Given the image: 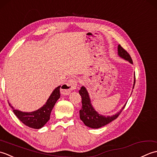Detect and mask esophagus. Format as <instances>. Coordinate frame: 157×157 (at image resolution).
Masks as SVG:
<instances>
[{
	"label": "esophagus",
	"mask_w": 157,
	"mask_h": 157,
	"mask_svg": "<svg viewBox=\"0 0 157 157\" xmlns=\"http://www.w3.org/2000/svg\"><path fill=\"white\" fill-rule=\"evenodd\" d=\"M77 86H78V82L76 79H70L67 82L62 85L61 90L66 94H69L70 92L76 89Z\"/></svg>",
	"instance_id": "34e87169"
}]
</instances>
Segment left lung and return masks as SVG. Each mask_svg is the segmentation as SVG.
Returning <instances> with one entry per match:
<instances>
[{
  "mask_svg": "<svg viewBox=\"0 0 157 157\" xmlns=\"http://www.w3.org/2000/svg\"><path fill=\"white\" fill-rule=\"evenodd\" d=\"M117 52L118 55L120 57L125 59V61H129L131 64H133L131 56L128 54L125 50L123 49L121 45H118L117 48ZM135 73H134V85H133L132 89H134L135 85ZM79 93L82 96V107L80 111H79V117L82 121L84 122V124L89 127L90 128L93 129H98L101 128V127L107 125L108 123H111L113 120L117 118V117L121 113L123 109L125 108V105L123 106L119 112H117L115 115L111 116H105L99 114V113L96 111L94 108L91 103V100L90 98L89 93L86 88L85 86H82L81 89L79 90Z\"/></svg>",
  "mask_w": 157,
  "mask_h": 157,
  "instance_id": "obj_1",
  "label": "left lung"
}]
</instances>
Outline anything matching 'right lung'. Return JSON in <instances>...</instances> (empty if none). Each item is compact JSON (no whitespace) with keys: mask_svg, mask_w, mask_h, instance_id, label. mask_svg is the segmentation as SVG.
<instances>
[{"mask_svg":"<svg viewBox=\"0 0 157 157\" xmlns=\"http://www.w3.org/2000/svg\"><path fill=\"white\" fill-rule=\"evenodd\" d=\"M60 88L61 86L56 87L50 95L45 104L34 111L23 112L18 109H15L8 101L9 105L11 107L14 114L23 124L31 128L40 129L50 119L52 110L57 100L61 96Z\"/></svg>","mask_w":157,"mask_h":157,"instance_id":"1","label":"right lung"}]
</instances>
